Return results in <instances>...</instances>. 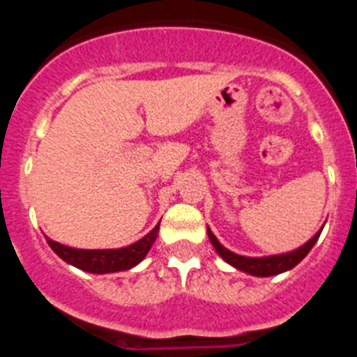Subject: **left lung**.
Instances as JSON below:
<instances>
[{
	"label": "left lung",
	"instance_id": "obj_1",
	"mask_svg": "<svg viewBox=\"0 0 357 357\" xmlns=\"http://www.w3.org/2000/svg\"><path fill=\"white\" fill-rule=\"evenodd\" d=\"M324 229V227H321ZM321 229L318 230L313 238L309 239L307 243H304L302 247H298L296 250L286 252V254H277V255H266V257H247V255H239L230 252L229 248H225L222 243L218 241L216 236L211 232V229L207 227V234H209L211 243H213L214 250L222 255V259L225 263H229L230 266H234L236 270H241L245 273H250L255 277H270V275H279L282 272H288L293 266L301 263L305 255L309 254V250L314 247V243L318 241L321 234Z\"/></svg>",
	"mask_w": 357,
	"mask_h": 357
}]
</instances>
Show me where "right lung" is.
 <instances>
[{
	"label": "right lung",
	"mask_w": 357,
	"mask_h": 357,
	"mask_svg": "<svg viewBox=\"0 0 357 357\" xmlns=\"http://www.w3.org/2000/svg\"><path fill=\"white\" fill-rule=\"evenodd\" d=\"M157 234H159V225L148 232L144 238L139 241L132 243L128 247L123 248H109V250H84V248H71L61 245V243L53 241V239L46 238L52 250L55 252L61 259L71 264L75 268H80L84 272L89 273H116L130 270L135 264H139L141 261L146 257L148 250L151 245L155 243Z\"/></svg>",
	"instance_id": "add662e5"
}]
</instances>
